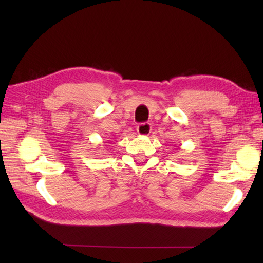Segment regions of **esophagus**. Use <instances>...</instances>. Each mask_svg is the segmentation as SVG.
Returning a JSON list of instances; mask_svg holds the SVG:
<instances>
[{"mask_svg": "<svg viewBox=\"0 0 263 263\" xmlns=\"http://www.w3.org/2000/svg\"><path fill=\"white\" fill-rule=\"evenodd\" d=\"M137 131L139 136H149V133L152 132V126H150L149 123H142V124L138 125Z\"/></svg>", "mask_w": 263, "mask_h": 263, "instance_id": "1", "label": "esophagus"}]
</instances>
